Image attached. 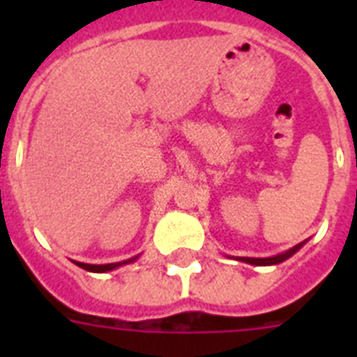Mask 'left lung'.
Wrapping results in <instances>:
<instances>
[{"label": "left lung", "mask_w": 357, "mask_h": 357, "mask_svg": "<svg viewBox=\"0 0 357 357\" xmlns=\"http://www.w3.org/2000/svg\"><path fill=\"white\" fill-rule=\"evenodd\" d=\"M302 244H296L294 248H291L289 252H285V254L282 255H276V257H265V259H255V257H243V261H246V263H250V265H276V263H282V261H285L287 257H291V255L296 252V250L300 248Z\"/></svg>", "instance_id": "8db88e82"}]
</instances>
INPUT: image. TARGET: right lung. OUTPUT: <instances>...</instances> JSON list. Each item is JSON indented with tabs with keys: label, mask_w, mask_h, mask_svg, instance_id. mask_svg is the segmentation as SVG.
Instances as JSON below:
<instances>
[{
	"label": "right lung",
	"mask_w": 357,
	"mask_h": 357,
	"mask_svg": "<svg viewBox=\"0 0 357 357\" xmlns=\"http://www.w3.org/2000/svg\"><path fill=\"white\" fill-rule=\"evenodd\" d=\"M133 259L123 261V265H126V263H131ZM75 265L81 266V268H85V271H91V272H107V271H113V268H116V266H120L122 263H109V265H86V263H77V261H75Z\"/></svg>",
	"instance_id": "add662e5"
}]
</instances>
